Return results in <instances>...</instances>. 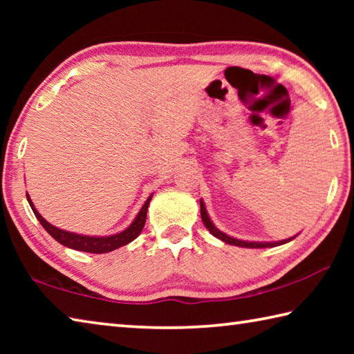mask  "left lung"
Returning <instances> with one entry per match:
<instances>
[{
  "label": "left lung",
  "instance_id": "left-lung-1",
  "mask_svg": "<svg viewBox=\"0 0 354 354\" xmlns=\"http://www.w3.org/2000/svg\"><path fill=\"white\" fill-rule=\"evenodd\" d=\"M200 207H201V220L203 223H205L206 230L211 232L214 237L220 239L221 242L225 243H230V245H234V247H242V248H272V247H279V245H284L287 242H290L295 239L298 234H295L293 237L289 239H284V241H277V242H253V241H242V239H236V237H231L225 234L223 231H220L217 226L212 223V220L209 218V214H207V209L205 206V201L200 200Z\"/></svg>",
  "mask_w": 354,
  "mask_h": 354
}]
</instances>
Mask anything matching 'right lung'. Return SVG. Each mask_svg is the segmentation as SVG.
I'll use <instances>...</instances> for the list:
<instances>
[{
  "label": "right lung",
  "mask_w": 354,
  "mask_h": 354,
  "mask_svg": "<svg viewBox=\"0 0 354 354\" xmlns=\"http://www.w3.org/2000/svg\"><path fill=\"white\" fill-rule=\"evenodd\" d=\"M26 198H28L29 206L32 209L34 215L40 221V225L44 226L48 234H50L53 239H56L59 243H62L64 247L71 248V250L86 251V253H93V254H103V253H109V251L117 250L120 247H124V245L133 242L134 239H137V236L140 234L143 226H145L148 206H149V201L153 198V194L148 196V200L145 201V205L142 206L139 214L136 215L133 223H131L127 230H123L122 232H117V234H112V236H86V234H76V232L61 230V227L51 225L50 221H46L44 217H41L37 209H35L31 196L26 195Z\"/></svg>",
  "instance_id": "add662e5"
}]
</instances>
